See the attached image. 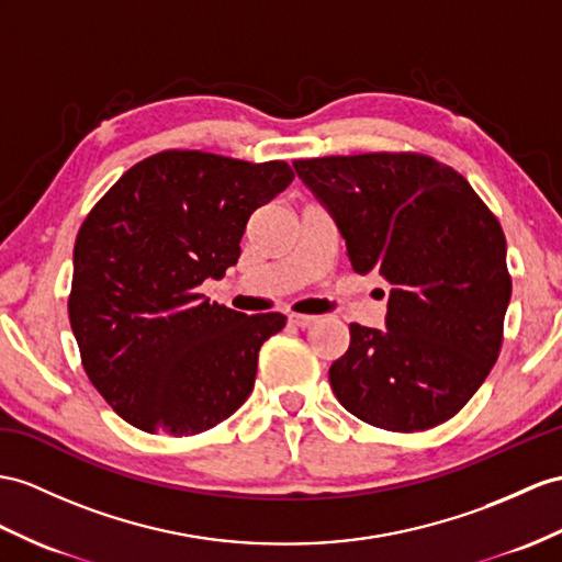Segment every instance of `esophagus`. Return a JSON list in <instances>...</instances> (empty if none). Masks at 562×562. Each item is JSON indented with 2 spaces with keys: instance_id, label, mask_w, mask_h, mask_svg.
<instances>
[{
  "instance_id": "34e87169",
  "label": "esophagus",
  "mask_w": 562,
  "mask_h": 562,
  "mask_svg": "<svg viewBox=\"0 0 562 562\" xmlns=\"http://www.w3.org/2000/svg\"><path fill=\"white\" fill-rule=\"evenodd\" d=\"M289 322H291L293 326H297V328H307V326H312L314 322H317V317H314V314H300V312H291V314H289Z\"/></svg>"
}]
</instances>
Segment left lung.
Masks as SVG:
<instances>
[{
    "mask_svg": "<svg viewBox=\"0 0 562 562\" xmlns=\"http://www.w3.org/2000/svg\"><path fill=\"white\" fill-rule=\"evenodd\" d=\"M358 273L391 283L386 328L350 324L328 369L338 403L386 431L458 415L498 360L513 281L505 236L468 178L415 153L293 161Z\"/></svg>",
    "mask_w": 562,
    "mask_h": 562,
    "instance_id": "8db88e82",
    "label": "left lung"
}]
</instances>
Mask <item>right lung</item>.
Instances as JSON below:
<instances>
[{"instance_id": "right-lung-1", "label": "right lung", "mask_w": 562, "mask_h": 562, "mask_svg": "<svg viewBox=\"0 0 562 562\" xmlns=\"http://www.w3.org/2000/svg\"><path fill=\"white\" fill-rule=\"evenodd\" d=\"M293 178L285 161L167 149L86 216L68 319L92 386L133 427L195 436L248 401L259 348L285 317H248L198 289L238 262L250 214Z\"/></svg>"}]
</instances>
